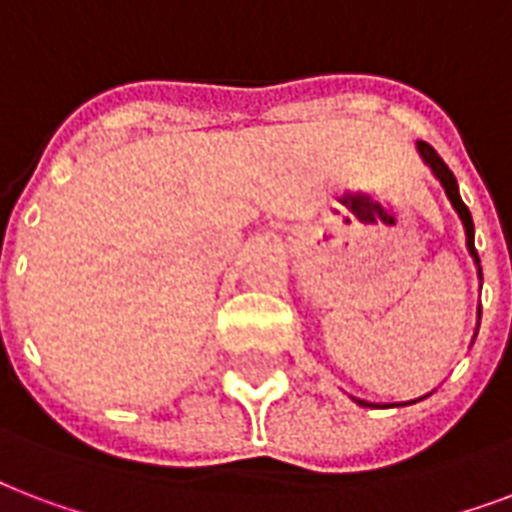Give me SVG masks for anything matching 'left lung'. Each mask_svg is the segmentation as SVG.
Segmentation results:
<instances>
[{"mask_svg":"<svg viewBox=\"0 0 512 512\" xmlns=\"http://www.w3.org/2000/svg\"><path fill=\"white\" fill-rule=\"evenodd\" d=\"M416 147H419L421 158H424V161L429 163V169L435 171V177L440 179V185L446 187L448 201L454 204V209H456V212H459V217H462V222H464V233H467V249H470V255L475 257V263H481V260H478V252H475L473 217H470V209H467L462 198H459V187H456V177H454V174H451V169H448L446 163H443V158H440L438 152L432 150V147H429L427 142H419V144H416ZM357 403H360V405H370V403H365V400H357Z\"/></svg>","mask_w":512,"mask_h":512,"instance_id":"1","label":"left lung"}]
</instances>
